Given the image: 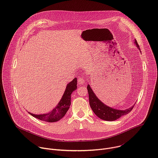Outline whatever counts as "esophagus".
Segmentation results:
<instances>
[{"label":"esophagus","instance_id":"34e87169","mask_svg":"<svg viewBox=\"0 0 158 158\" xmlns=\"http://www.w3.org/2000/svg\"><path fill=\"white\" fill-rule=\"evenodd\" d=\"M85 83V79L83 77H78V85H83Z\"/></svg>","mask_w":158,"mask_h":158}]
</instances>
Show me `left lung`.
Instances as JSON below:
<instances>
[{
    "label": "left lung",
    "mask_w": 158,
    "mask_h": 158,
    "mask_svg": "<svg viewBox=\"0 0 158 158\" xmlns=\"http://www.w3.org/2000/svg\"><path fill=\"white\" fill-rule=\"evenodd\" d=\"M135 44L138 47V48L140 50L139 46L136 40H135ZM87 89L88 91L89 103L91 108L92 109L94 114L103 120L114 121L123 115L128 114L133 110L135 105V104L134 105L127 110H116L106 105L102 101H100L96 96V94H94L89 85H88L87 86Z\"/></svg>",
    "instance_id": "1"
}]
</instances>
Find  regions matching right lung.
Segmentation results:
<instances>
[{
	"mask_svg": "<svg viewBox=\"0 0 158 158\" xmlns=\"http://www.w3.org/2000/svg\"><path fill=\"white\" fill-rule=\"evenodd\" d=\"M77 78H75L71 82L67 84L64 94H63L60 102L58 103L57 106L50 112L42 114H35L30 112H28V113L39 119L46 122L53 123L59 121L65 115L70 106L71 94L73 91L77 89Z\"/></svg>",
	"mask_w": 158,
	"mask_h": 158,
	"instance_id": "add662e5",
	"label": "right lung"
}]
</instances>
